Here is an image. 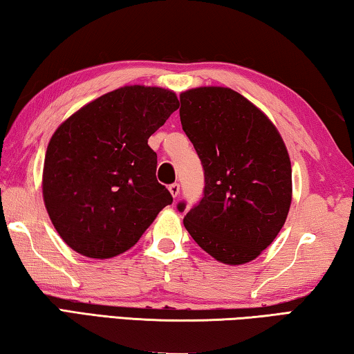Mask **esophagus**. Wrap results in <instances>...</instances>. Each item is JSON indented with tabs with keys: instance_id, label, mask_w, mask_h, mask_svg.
Here are the masks:
<instances>
[{
	"instance_id": "34e87169",
	"label": "esophagus",
	"mask_w": 354,
	"mask_h": 354,
	"mask_svg": "<svg viewBox=\"0 0 354 354\" xmlns=\"http://www.w3.org/2000/svg\"><path fill=\"white\" fill-rule=\"evenodd\" d=\"M169 190H170V194H171L173 198H176V196L179 195V184H178V183L170 184V185H169Z\"/></svg>"
}]
</instances>
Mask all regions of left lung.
<instances>
[{"instance_id": "left-lung-1", "label": "left lung", "mask_w": 354, "mask_h": 354, "mask_svg": "<svg viewBox=\"0 0 354 354\" xmlns=\"http://www.w3.org/2000/svg\"><path fill=\"white\" fill-rule=\"evenodd\" d=\"M179 100L183 129L205 170L203 198L185 214V230L220 262L253 261L289 214L292 167L284 142L266 113L231 88H192Z\"/></svg>"}]
</instances>
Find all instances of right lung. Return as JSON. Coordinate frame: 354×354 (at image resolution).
Segmentation results:
<instances>
[{"label":"right lung","mask_w":354,"mask_h":354,"mask_svg":"<svg viewBox=\"0 0 354 354\" xmlns=\"http://www.w3.org/2000/svg\"><path fill=\"white\" fill-rule=\"evenodd\" d=\"M179 107L160 87L127 86L81 107L56 129L44 165V201L71 250L107 259L134 247L171 194L148 145Z\"/></svg>","instance_id":"add662e5"}]
</instances>
